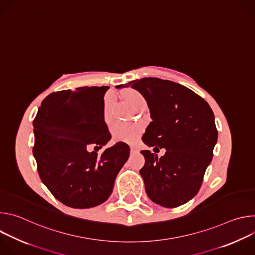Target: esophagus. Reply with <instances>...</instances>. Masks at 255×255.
Masks as SVG:
<instances>
[{
    "label": "esophagus",
    "mask_w": 255,
    "mask_h": 255,
    "mask_svg": "<svg viewBox=\"0 0 255 255\" xmlns=\"http://www.w3.org/2000/svg\"><path fill=\"white\" fill-rule=\"evenodd\" d=\"M130 152L135 153V152H137V149L135 147H130Z\"/></svg>",
    "instance_id": "obj_1"
}]
</instances>
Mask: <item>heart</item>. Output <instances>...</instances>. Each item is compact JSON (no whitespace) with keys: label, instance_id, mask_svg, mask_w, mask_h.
Segmentation results:
<instances>
[{"label":"heart","instance_id":"heart-1","mask_svg":"<svg viewBox=\"0 0 255 255\" xmlns=\"http://www.w3.org/2000/svg\"><path fill=\"white\" fill-rule=\"evenodd\" d=\"M124 99L132 108H135L139 104L145 103V99L141 95V93L133 89H128L124 92ZM111 101H112L111 97H107L104 102V113H105L106 119H108L109 115H110ZM140 131L141 129L139 126L132 123L122 122V121L115 122L111 127L112 137L117 142L131 143L135 141V139L140 134Z\"/></svg>","mask_w":255,"mask_h":255}]
</instances>
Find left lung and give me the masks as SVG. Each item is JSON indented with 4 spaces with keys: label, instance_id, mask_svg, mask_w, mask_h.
I'll return each instance as SVG.
<instances>
[{
    "label": "left lung",
    "instance_id": "8db88e82",
    "mask_svg": "<svg viewBox=\"0 0 255 255\" xmlns=\"http://www.w3.org/2000/svg\"><path fill=\"white\" fill-rule=\"evenodd\" d=\"M129 86L141 93L150 110L152 121L143 142L153 150L166 149L160 158L149 150L141 151L145 191L162 207L186 204L198 194L213 158L218 131L212 109L195 92L170 81L143 78L125 85Z\"/></svg>",
    "mask_w": 255,
    "mask_h": 255
}]
</instances>
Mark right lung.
Here are the masks:
<instances>
[{"instance_id":"1","label":"right lung","mask_w":255,"mask_h":255,"mask_svg":"<svg viewBox=\"0 0 255 255\" xmlns=\"http://www.w3.org/2000/svg\"><path fill=\"white\" fill-rule=\"evenodd\" d=\"M108 89L83 87L52 93L33 121V155L39 176L59 202L71 208L88 209L107 201L129 157L124 142L100 156L88 150L89 146L102 148L111 139L104 120Z\"/></svg>"}]
</instances>
